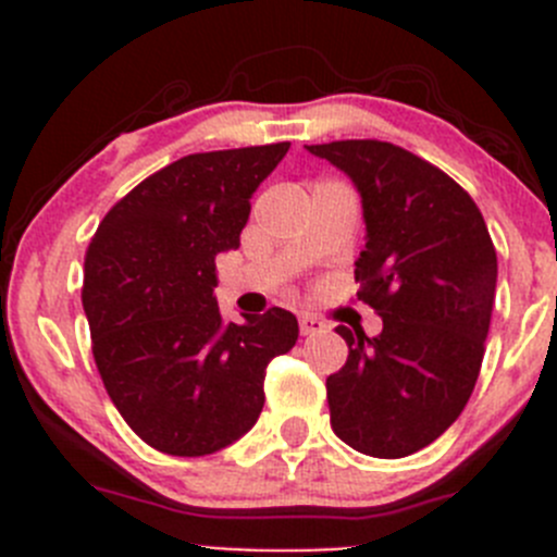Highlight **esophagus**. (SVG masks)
Listing matches in <instances>:
<instances>
[{"mask_svg": "<svg viewBox=\"0 0 557 557\" xmlns=\"http://www.w3.org/2000/svg\"><path fill=\"white\" fill-rule=\"evenodd\" d=\"M299 329H301V334L310 336V334H320V331L325 329V323L310 312H299Z\"/></svg>", "mask_w": 557, "mask_h": 557, "instance_id": "obj_1", "label": "esophagus"}]
</instances>
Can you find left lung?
<instances>
[{
    "label": "left lung",
    "mask_w": 557,
    "mask_h": 557,
    "mask_svg": "<svg viewBox=\"0 0 557 557\" xmlns=\"http://www.w3.org/2000/svg\"><path fill=\"white\" fill-rule=\"evenodd\" d=\"M361 194L367 247L358 299L383 318L352 334L345 367L325 380L331 429L374 458H404L463 412L491 329L496 247L471 196L409 150L377 139L307 145Z\"/></svg>",
    "instance_id": "8db88e82"
}]
</instances>
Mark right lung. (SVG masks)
Returning a JSON list of instances; mask_svg holds the SVG:
<instances>
[{"label": "right lung", "mask_w": 557, "mask_h": 557, "mask_svg": "<svg viewBox=\"0 0 557 557\" xmlns=\"http://www.w3.org/2000/svg\"><path fill=\"white\" fill-rule=\"evenodd\" d=\"M288 148L185 156L123 196L88 245L94 361L117 412L156 450L199 458L245 436L269 361L299 339L288 310L226 323L215 299V256L237 250L252 194Z\"/></svg>", "instance_id": "add662e5"}]
</instances>
